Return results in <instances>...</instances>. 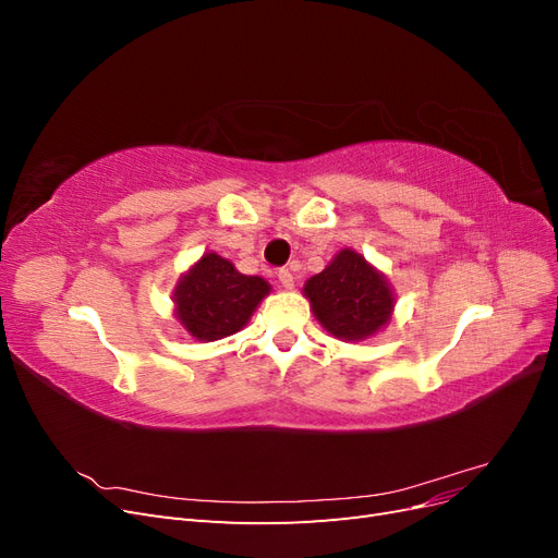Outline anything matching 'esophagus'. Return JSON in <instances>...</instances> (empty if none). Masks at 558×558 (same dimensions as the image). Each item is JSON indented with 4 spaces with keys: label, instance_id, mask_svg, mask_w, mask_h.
I'll return each instance as SVG.
<instances>
[{
    "label": "esophagus",
    "instance_id": "34e87169",
    "mask_svg": "<svg viewBox=\"0 0 558 558\" xmlns=\"http://www.w3.org/2000/svg\"><path fill=\"white\" fill-rule=\"evenodd\" d=\"M277 277H279L283 289H293V286H295V277H293V272H291L289 267H281L279 272H277Z\"/></svg>",
    "mask_w": 558,
    "mask_h": 558
}]
</instances>
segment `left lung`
Here are the masks:
<instances>
[{
	"label": "left lung",
	"mask_w": 558,
	"mask_h": 558,
	"mask_svg": "<svg viewBox=\"0 0 558 558\" xmlns=\"http://www.w3.org/2000/svg\"><path fill=\"white\" fill-rule=\"evenodd\" d=\"M302 291L310 298L318 324L347 342L379 332L396 305L386 277L353 248L337 253L324 272L314 275Z\"/></svg>",
	"instance_id": "1"
}]
</instances>
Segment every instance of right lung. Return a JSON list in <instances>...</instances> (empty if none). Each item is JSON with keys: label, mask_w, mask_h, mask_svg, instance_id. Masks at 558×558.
<instances>
[{"label": "right lung", "mask_w": 558, "mask_h": 558, "mask_svg": "<svg viewBox=\"0 0 558 558\" xmlns=\"http://www.w3.org/2000/svg\"><path fill=\"white\" fill-rule=\"evenodd\" d=\"M269 283L246 277L218 253H205L174 289V314L179 324L199 342H214L242 330Z\"/></svg>", "instance_id": "1"}]
</instances>
